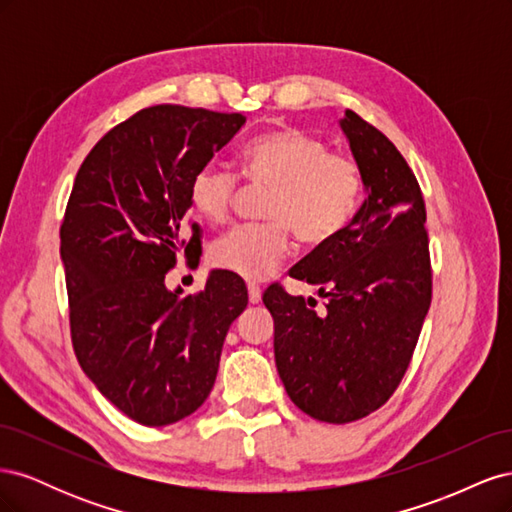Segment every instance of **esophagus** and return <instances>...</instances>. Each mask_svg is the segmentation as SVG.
Returning a JSON list of instances; mask_svg holds the SVG:
<instances>
[{"label":"esophagus","mask_w":512,"mask_h":512,"mask_svg":"<svg viewBox=\"0 0 512 512\" xmlns=\"http://www.w3.org/2000/svg\"><path fill=\"white\" fill-rule=\"evenodd\" d=\"M247 297H250V303H258L262 297V290L256 284H247Z\"/></svg>","instance_id":"esophagus-1"}]
</instances>
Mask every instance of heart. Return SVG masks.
I'll return each instance as SVG.
<instances>
[{"label": "heart", "mask_w": 512, "mask_h": 512, "mask_svg": "<svg viewBox=\"0 0 512 512\" xmlns=\"http://www.w3.org/2000/svg\"><path fill=\"white\" fill-rule=\"evenodd\" d=\"M241 177L267 188V222L237 226L213 243L211 262L243 280L269 277L290 250V230L305 245H324L348 228L361 207L363 173L344 153L329 151L299 128H273L247 141L239 153ZM237 177L218 166L198 168L188 185L194 213L209 224L226 220Z\"/></svg>", "instance_id": "b5f03b06"}]
</instances>
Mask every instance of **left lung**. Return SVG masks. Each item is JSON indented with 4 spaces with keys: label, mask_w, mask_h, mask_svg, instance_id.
<instances>
[{
    "label": "left lung",
    "mask_w": 512,
    "mask_h": 512,
    "mask_svg": "<svg viewBox=\"0 0 512 512\" xmlns=\"http://www.w3.org/2000/svg\"><path fill=\"white\" fill-rule=\"evenodd\" d=\"M367 198L348 228L290 269L316 299L269 286L275 365L288 397L316 421L344 425L386 404L404 378L431 305L425 200L412 168L378 128L339 121Z\"/></svg>",
    "instance_id": "8db88e82"
}]
</instances>
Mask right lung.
Instances as JSON below:
<instances>
[{"label":"right lung","instance_id":"1","mask_svg":"<svg viewBox=\"0 0 512 512\" xmlns=\"http://www.w3.org/2000/svg\"><path fill=\"white\" fill-rule=\"evenodd\" d=\"M243 123L241 113L149 106L106 132L74 179L59 230L72 346L98 391L147 427L205 404L226 333L247 307L243 280L226 271L188 297L164 282L200 245L190 179Z\"/></svg>","mask_w":512,"mask_h":512}]
</instances>
